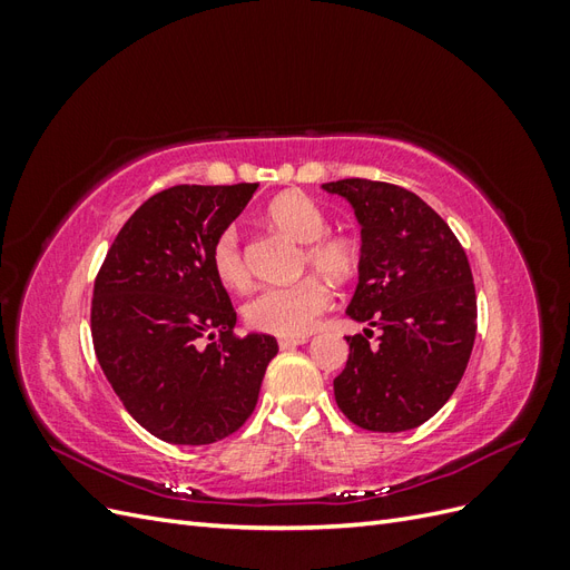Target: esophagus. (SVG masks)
<instances>
[{
	"label": "esophagus",
	"instance_id": "obj_1",
	"mask_svg": "<svg viewBox=\"0 0 570 570\" xmlns=\"http://www.w3.org/2000/svg\"><path fill=\"white\" fill-rule=\"evenodd\" d=\"M308 337H281L278 340V347L281 350H295L299 347V344H304Z\"/></svg>",
	"mask_w": 570,
	"mask_h": 570
}]
</instances>
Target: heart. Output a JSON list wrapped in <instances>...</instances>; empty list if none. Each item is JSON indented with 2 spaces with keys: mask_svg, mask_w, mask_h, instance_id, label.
<instances>
[{
  "mask_svg": "<svg viewBox=\"0 0 570 570\" xmlns=\"http://www.w3.org/2000/svg\"><path fill=\"white\" fill-rule=\"evenodd\" d=\"M271 226L306 245L302 262L333 281H350L361 266V247L350 235H325L327 216L321 206L302 193H285L268 206ZM212 266L216 278L230 287L243 289L249 283V268L235 228H226L214 243ZM333 304V289L318 275L285 285L264 287L245 304L243 314L249 327L258 333L302 337L318 323L323 312Z\"/></svg>",
  "mask_w": 570,
  "mask_h": 570,
  "instance_id": "obj_1",
  "label": "heart"
}]
</instances>
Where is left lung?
Here are the masks:
<instances>
[{
  "label": "left lung",
  "mask_w": 570,
  "mask_h": 570,
  "mask_svg": "<svg viewBox=\"0 0 570 570\" xmlns=\"http://www.w3.org/2000/svg\"><path fill=\"white\" fill-rule=\"evenodd\" d=\"M325 193L352 204L361 226L358 285L347 316L368 323L347 337L335 402L373 433L419 428L454 394L475 342V287L456 235L409 189L347 178ZM371 326L382 331L371 345Z\"/></svg>",
  "instance_id": "1"
}]
</instances>
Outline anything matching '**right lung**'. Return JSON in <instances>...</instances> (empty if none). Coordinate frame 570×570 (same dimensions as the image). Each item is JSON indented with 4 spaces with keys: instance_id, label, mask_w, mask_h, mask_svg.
<instances>
[{
    "instance_id": "right-lung-1",
    "label": "right lung",
    "mask_w": 570,
    "mask_h": 570,
    "mask_svg": "<svg viewBox=\"0 0 570 570\" xmlns=\"http://www.w3.org/2000/svg\"><path fill=\"white\" fill-rule=\"evenodd\" d=\"M256 183L176 185L149 197L101 264L92 342L126 411L170 444H212L252 416L271 335H235L237 314L212 266L216 237Z\"/></svg>"
}]
</instances>
